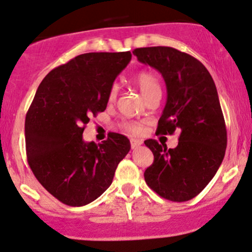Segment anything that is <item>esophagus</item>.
<instances>
[{
  "label": "esophagus",
  "instance_id": "34e87169",
  "mask_svg": "<svg viewBox=\"0 0 252 252\" xmlns=\"http://www.w3.org/2000/svg\"><path fill=\"white\" fill-rule=\"evenodd\" d=\"M142 144H143V142L140 139H131V147H132V149L139 148Z\"/></svg>",
  "mask_w": 252,
  "mask_h": 252
}]
</instances>
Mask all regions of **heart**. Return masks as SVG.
Returning <instances> with one entry per match:
<instances>
[{
	"mask_svg": "<svg viewBox=\"0 0 252 252\" xmlns=\"http://www.w3.org/2000/svg\"><path fill=\"white\" fill-rule=\"evenodd\" d=\"M133 82L138 86V89H139L140 93H142L145 99L150 98V97L155 96V94H159V96H161V83H159L156 74H154L153 72H139L138 74H136ZM118 90L119 88L116 84H113V85L110 86L109 93H108V101H115L116 96H118ZM124 128L129 132H133V133H137L140 129L139 126L136 125V124H125V125H124Z\"/></svg>",
	"mask_w": 252,
	"mask_h": 252,
	"instance_id": "obj_1",
	"label": "heart"
}]
</instances>
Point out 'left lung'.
<instances>
[{
  "instance_id": "8db88e82",
  "label": "left lung",
  "mask_w": 252,
  "mask_h": 252,
  "mask_svg": "<svg viewBox=\"0 0 252 252\" xmlns=\"http://www.w3.org/2000/svg\"><path fill=\"white\" fill-rule=\"evenodd\" d=\"M133 54L139 62L158 69L166 83L167 102L156 132H179L174 149L145 140L154 162L145 169L144 179L163 198L190 201L216 174L227 147L215 83L202 62L174 48H138Z\"/></svg>"
}]
</instances>
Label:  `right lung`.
<instances>
[{"mask_svg":"<svg viewBox=\"0 0 252 252\" xmlns=\"http://www.w3.org/2000/svg\"><path fill=\"white\" fill-rule=\"evenodd\" d=\"M131 58L129 51L82 54L48 73L37 89L25 120L29 166L64 204L82 207L98 198L131 149L128 138L113 132L98 145L83 139Z\"/></svg>","mask_w":252,"mask_h":252,"instance_id":"right-lung-1","label":"right lung"}]
</instances>
